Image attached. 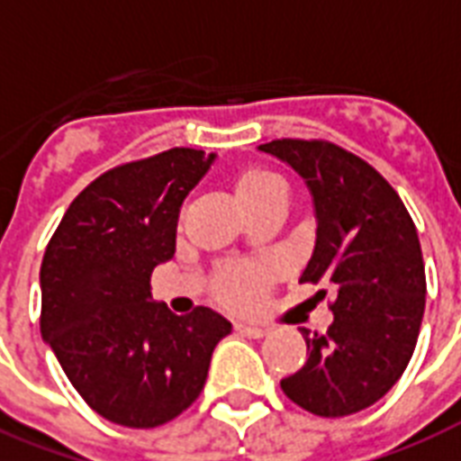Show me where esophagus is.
<instances>
[{
  "mask_svg": "<svg viewBox=\"0 0 461 461\" xmlns=\"http://www.w3.org/2000/svg\"><path fill=\"white\" fill-rule=\"evenodd\" d=\"M235 330L240 331L242 337H249V339L267 337V330H264V327H257V324H235Z\"/></svg>",
  "mask_w": 461,
  "mask_h": 461,
  "instance_id": "1",
  "label": "esophagus"
}]
</instances>
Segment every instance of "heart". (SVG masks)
Returning <instances> with one entry per match:
<instances>
[{
  "instance_id": "obj_1",
  "label": "heart",
  "mask_w": 461,
  "mask_h": 461,
  "mask_svg": "<svg viewBox=\"0 0 461 461\" xmlns=\"http://www.w3.org/2000/svg\"><path fill=\"white\" fill-rule=\"evenodd\" d=\"M276 190H284V182L267 170H245L235 177V194L242 206L257 204ZM264 288V271L252 267H228L213 281V295L230 308H248L259 298Z\"/></svg>"
}]
</instances>
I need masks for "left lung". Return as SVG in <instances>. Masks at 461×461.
Here are the masks:
<instances>
[{
  "label": "left lung",
  "instance_id": "1",
  "mask_svg": "<svg viewBox=\"0 0 461 461\" xmlns=\"http://www.w3.org/2000/svg\"><path fill=\"white\" fill-rule=\"evenodd\" d=\"M259 151L286 160L312 192L317 240L301 281L334 291V322L315 334L303 330L308 363L281 390L322 419L351 416L394 387L419 341L426 310L419 233L390 182L339 144L274 139Z\"/></svg>",
  "mask_w": 461,
  "mask_h": 461
}]
</instances>
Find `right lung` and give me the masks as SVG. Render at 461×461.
<instances>
[{"label":"right lung","mask_w":461,"mask_h":461,"mask_svg":"<svg viewBox=\"0 0 461 461\" xmlns=\"http://www.w3.org/2000/svg\"><path fill=\"white\" fill-rule=\"evenodd\" d=\"M213 156L167 149L105 170L78 192L41 264V331L103 419L163 426L204 390L230 322L199 305L175 315L151 298L153 267L175 255L180 206Z\"/></svg>","instance_id":"add662e5"}]
</instances>
